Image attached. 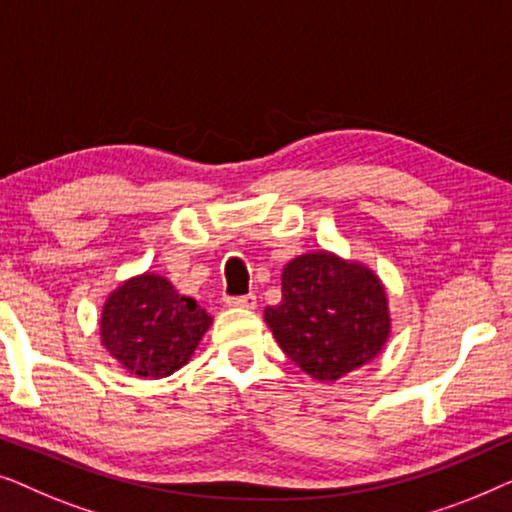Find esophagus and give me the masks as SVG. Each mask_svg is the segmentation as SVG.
Returning a JSON list of instances; mask_svg holds the SVG:
<instances>
[{"mask_svg":"<svg viewBox=\"0 0 512 512\" xmlns=\"http://www.w3.org/2000/svg\"><path fill=\"white\" fill-rule=\"evenodd\" d=\"M226 305L228 307H244V310H254L256 296H254V293H247V296H228Z\"/></svg>","mask_w":512,"mask_h":512,"instance_id":"34e87169","label":"esophagus"}]
</instances>
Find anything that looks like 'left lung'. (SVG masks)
Returning <instances> with one entry per match:
<instances>
[{
  "mask_svg": "<svg viewBox=\"0 0 512 512\" xmlns=\"http://www.w3.org/2000/svg\"><path fill=\"white\" fill-rule=\"evenodd\" d=\"M265 321L300 370L333 382L382 352L387 293L366 265L326 251L305 254L284 268L282 303L265 307Z\"/></svg>",
  "mask_w": 512,
  "mask_h": 512,
  "instance_id": "8db88e82",
  "label": "left lung"
}]
</instances>
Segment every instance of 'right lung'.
<instances>
[{"instance_id":"obj_1","label":"right lung","mask_w":512,"mask_h":512,"mask_svg":"<svg viewBox=\"0 0 512 512\" xmlns=\"http://www.w3.org/2000/svg\"><path fill=\"white\" fill-rule=\"evenodd\" d=\"M212 317L179 296L165 277L139 275L111 293L102 310V345L132 375L167 377L191 359Z\"/></svg>"}]
</instances>
